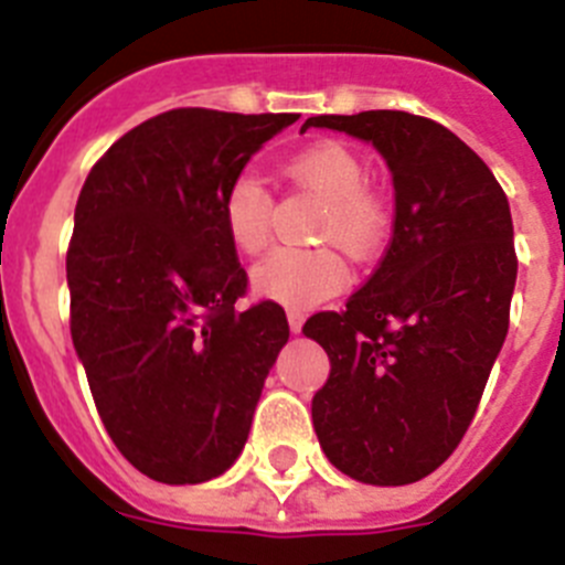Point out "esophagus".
Wrapping results in <instances>:
<instances>
[{"mask_svg":"<svg viewBox=\"0 0 565 565\" xmlns=\"http://www.w3.org/2000/svg\"><path fill=\"white\" fill-rule=\"evenodd\" d=\"M302 322H306V317H302V311H288V328H291V333H299L302 331Z\"/></svg>","mask_w":565,"mask_h":565,"instance_id":"1","label":"esophagus"}]
</instances>
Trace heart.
I'll return each mask as SVG.
<instances>
[{
    "label": "heart",
    "mask_w": 565,
    "mask_h": 565,
    "mask_svg": "<svg viewBox=\"0 0 565 565\" xmlns=\"http://www.w3.org/2000/svg\"><path fill=\"white\" fill-rule=\"evenodd\" d=\"M288 181L322 203L317 237L333 243L351 259H371L387 228L384 203L367 189V167L351 147L322 141L302 149L282 167ZM274 201L254 172L234 174L223 192L221 214L226 237L239 254H257L271 234ZM344 266L328 248H277L252 268L259 299L306 311L344 288Z\"/></svg>",
    "instance_id": "heart-1"
}]
</instances>
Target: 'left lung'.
I'll return each mask as SVG.
<instances>
[{
    "instance_id": "1",
    "label": "left lung",
    "mask_w": 565,
    "mask_h": 565,
    "mask_svg": "<svg viewBox=\"0 0 565 565\" xmlns=\"http://www.w3.org/2000/svg\"><path fill=\"white\" fill-rule=\"evenodd\" d=\"M308 127L373 143L396 192L376 271L344 311L302 328L331 359L313 430L348 478L404 487L452 456L507 339L518 277L509 201L458 135L422 115H313Z\"/></svg>"
}]
</instances>
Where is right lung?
Returning <instances> with one entry per match:
<instances>
[{"instance_id": "1", "label": "right lung", "mask_w": 565, "mask_h": 565, "mask_svg": "<svg viewBox=\"0 0 565 565\" xmlns=\"http://www.w3.org/2000/svg\"><path fill=\"white\" fill-rule=\"evenodd\" d=\"M299 115L183 107L129 129L89 169L67 252L70 333L121 456L152 481L203 483L246 447L286 311H237L246 271L223 192Z\"/></svg>"}]
</instances>
